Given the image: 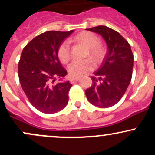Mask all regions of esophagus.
<instances>
[{"label": "esophagus", "mask_w": 155, "mask_h": 155, "mask_svg": "<svg viewBox=\"0 0 155 155\" xmlns=\"http://www.w3.org/2000/svg\"><path fill=\"white\" fill-rule=\"evenodd\" d=\"M80 79V78H71V83H74V82H76V81H79V80Z\"/></svg>", "instance_id": "obj_1"}]
</instances>
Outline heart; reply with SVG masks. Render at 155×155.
Wrapping results in <instances>:
<instances>
[{
  "label": "heart",
  "mask_w": 155,
  "mask_h": 155,
  "mask_svg": "<svg viewBox=\"0 0 155 155\" xmlns=\"http://www.w3.org/2000/svg\"><path fill=\"white\" fill-rule=\"evenodd\" d=\"M74 40L88 48V54L96 63L100 62L104 58L105 51L100 44V38L95 33L88 31L82 32L75 36ZM58 57L63 64L67 63L70 60L71 47L68 41H64L60 44L58 49ZM93 68V62L90 59L74 60L68 65V70L71 77L78 78L91 71Z\"/></svg>",
  "instance_id": "1"
}]
</instances>
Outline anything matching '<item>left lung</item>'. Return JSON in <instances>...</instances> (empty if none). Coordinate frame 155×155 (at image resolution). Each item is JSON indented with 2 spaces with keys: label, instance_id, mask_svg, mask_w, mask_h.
Instances as JSON below:
<instances>
[{
  "label": "left lung",
  "instance_id": "8db88e82",
  "mask_svg": "<svg viewBox=\"0 0 155 155\" xmlns=\"http://www.w3.org/2000/svg\"><path fill=\"white\" fill-rule=\"evenodd\" d=\"M87 30L104 38L108 51L102 65L91 77L92 85L86 90L85 94L94 106L111 107L120 101L130 83L133 52L128 42L111 28L100 25Z\"/></svg>",
  "mask_w": 155,
  "mask_h": 155
}]
</instances>
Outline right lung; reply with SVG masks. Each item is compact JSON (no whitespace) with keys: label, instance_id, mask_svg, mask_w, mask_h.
<instances>
[{"label":"right lung","instance_id":"1","mask_svg":"<svg viewBox=\"0 0 155 155\" xmlns=\"http://www.w3.org/2000/svg\"><path fill=\"white\" fill-rule=\"evenodd\" d=\"M74 31H47L37 35L23 49L18 64L21 86L28 101L45 114L61 111L68 103L72 84L68 81L54 83L67 75L58 57V49Z\"/></svg>","mask_w":155,"mask_h":155}]
</instances>
